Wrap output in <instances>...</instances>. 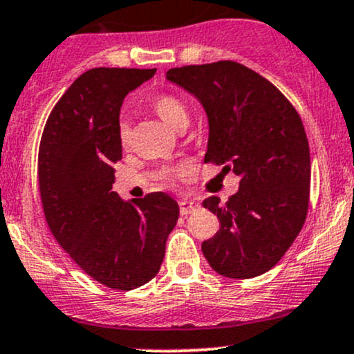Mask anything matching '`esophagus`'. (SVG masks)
<instances>
[{"mask_svg":"<svg viewBox=\"0 0 354 354\" xmlns=\"http://www.w3.org/2000/svg\"><path fill=\"white\" fill-rule=\"evenodd\" d=\"M198 208H200V205L195 203V201H188V200L180 201V213H181V216H188L189 213L196 212Z\"/></svg>","mask_w":354,"mask_h":354,"instance_id":"esophagus-1","label":"esophagus"}]
</instances>
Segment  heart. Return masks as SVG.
<instances>
[{"mask_svg": "<svg viewBox=\"0 0 354 354\" xmlns=\"http://www.w3.org/2000/svg\"><path fill=\"white\" fill-rule=\"evenodd\" d=\"M154 111H156L159 118L168 124L171 129L180 131L183 129V127H188L189 111L183 100L178 99V97L169 95V94L158 97V99L154 100ZM129 136H131L129 122L124 119L119 126L120 145L127 146V142H129ZM185 168L186 166H180V168H174V169H166L165 176H168V174H173V173H181V171H185Z\"/></svg>", "mask_w": 354, "mask_h": 354, "instance_id": "1", "label": "heart"}]
</instances>
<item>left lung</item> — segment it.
<instances>
[{
	"label": "left lung",
	"instance_id": "obj_1",
	"mask_svg": "<svg viewBox=\"0 0 354 354\" xmlns=\"http://www.w3.org/2000/svg\"><path fill=\"white\" fill-rule=\"evenodd\" d=\"M166 80L195 95L207 112L205 162L240 178L225 205L218 196L203 201L218 216L220 230L201 252L223 277L266 274L308 215L310 156L301 118L274 84L232 60L171 68Z\"/></svg>",
	"mask_w": 354,
	"mask_h": 354
}]
</instances>
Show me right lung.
<instances>
[{
    "label": "right lung",
    "mask_w": 354,
    "mask_h": 354,
    "mask_svg": "<svg viewBox=\"0 0 354 354\" xmlns=\"http://www.w3.org/2000/svg\"><path fill=\"white\" fill-rule=\"evenodd\" d=\"M156 68H92L50 112L38 151L46 223L85 274L111 289L145 286L159 272L180 207L166 193L124 201L112 192L122 158L124 97Z\"/></svg>",
    "instance_id": "add662e5"
}]
</instances>
